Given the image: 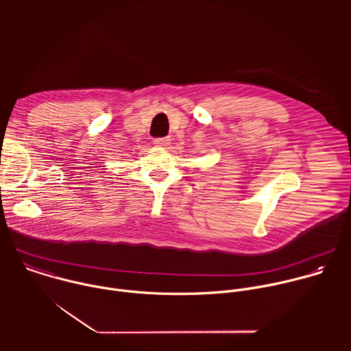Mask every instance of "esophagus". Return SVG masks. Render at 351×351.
Returning <instances> with one entry per match:
<instances>
[{
	"label": "esophagus",
	"mask_w": 351,
	"mask_h": 351,
	"mask_svg": "<svg viewBox=\"0 0 351 351\" xmlns=\"http://www.w3.org/2000/svg\"><path fill=\"white\" fill-rule=\"evenodd\" d=\"M154 144L157 147H167L171 144V138L169 137H158V138H154Z\"/></svg>",
	"instance_id": "1"
}]
</instances>
